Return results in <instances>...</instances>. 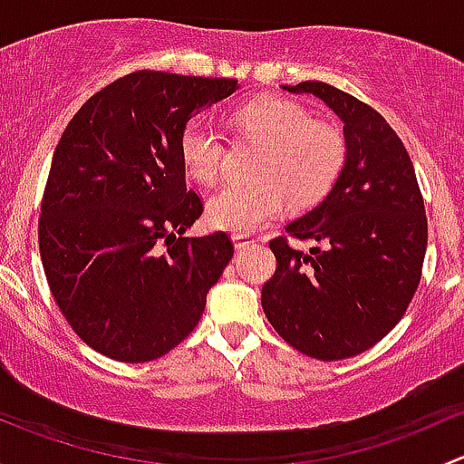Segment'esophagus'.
<instances>
[{
  "instance_id": "34e87169",
  "label": "esophagus",
  "mask_w": 464,
  "mask_h": 464,
  "mask_svg": "<svg viewBox=\"0 0 464 464\" xmlns=\"http://www.w3.org/2000/svg\"><path fill=\"white\" fill-rule=\"evenodd\" d=\"M256 240H251L249 236H233V246H236L237 251L242 249H249V246H254Z\"/></svg>"
}]
</instances>
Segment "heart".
I'll use <instances>...</instances> for the list:
<instances>
[{"instance_id": "b5f03b06", "label": "heart", "mask_w": 464, "mask_h": 464, "mask_svg": "<svg viewBox=\"0 0 464 464\" xmlns=\"http://www.w3.org/2000/svg\"><path fill=\"white\" fill-rule=\"evenodd\" d=\"M237 132L262 143L254 184H228L206 202V222L219 231L246 236L280 218L287 204H319L345 163V141L332 125L312 121L303 107L283 98H258L233 114ZM186 175L202 186L219 177L224 143L206 121H190L179 134Z\"/></svg>"}]
</instances>
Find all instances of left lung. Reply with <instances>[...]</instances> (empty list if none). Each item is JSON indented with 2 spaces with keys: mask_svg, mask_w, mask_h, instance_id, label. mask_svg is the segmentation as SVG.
<instances>
[{
  "mask_svg": "<svg viewBox=\"0 0 464 464\" xmlns=\"http://www.w3.org/2000/svg\"><path fill=\"white\" fill-rule=\"evenodd\" d=\"M280 87L334 111L345 163L323 202L285 227L316 246L269 242L278 266L262 310L292 348L336 362L372 348L404 316L422 276L427 215L409 152L379 111L325 82Z\"/></svg>",
  "mask_w": 464,
  "mask_h": 464,
  "instance_id": "1",
  "label": "left lung"
}]
</instances>
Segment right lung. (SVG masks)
Masks as SVG:
<instances>
[{"instance_id":"1","label":"right lung","mask_w":464,"mask_h":464,"mask_svg":"<svg viewBox=\"0 0 464 464\" xmlns=\"http://www.w3.org/2000/svg\"><path fill=\"white\" fill-rule=\"evenodd\" d=\"M240 89L233 78L137 72L93 93L64 130L40 215L55 303L105 357L143 363L195 330L233 258L227 233L184 237L202 215L179 134Z\"/></svg>"}]
</instances>
